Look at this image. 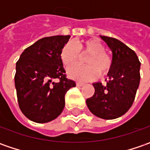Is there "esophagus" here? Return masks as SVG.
Here are the masks:
<instances>
[{
  "instance_id": "obj_1",
  "label": "esophagus",
  "mask_w": 150,
  "mask_h": 150,
  "mask_svg": "<svg viewBox=\"0 0 150 150\" xmlns=\"http://www.w3.org/2000/svg\"><path fill=\"white\" fill-rule=\"evenodd\" d=\"M76 84H77L78 87H83L84 85V83H79V82H77V83Z\"/></svg>"
}]
</instances>
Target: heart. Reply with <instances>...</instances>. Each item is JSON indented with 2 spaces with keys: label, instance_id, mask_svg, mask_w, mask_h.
I'll list each match as a JSON object with an SVG mask.
<instances>
[{
  "label": "heart",
  "instance_id": "b5f03b06",
  "mask_svg": "<svg viewBox=\"0 0 150 150\" xmlns=\"http://www.w3.org/2000/svg\"><path fill=\"white\" fill-rule=\"evenodd\" d=\"M104 46L97 39H88L75 45L67 42L61 52V60L66 67H71L77 63L82 56L88 57L85 59L88 66H73L68 69L67 75L72 79L85 82L96 78L100 72L105 74L112 65L110 56L104 52ZM80 53H79V52Z\"/></svg>",
  "mask_w": 150,
  "mask_h": 150
}]
</instances>
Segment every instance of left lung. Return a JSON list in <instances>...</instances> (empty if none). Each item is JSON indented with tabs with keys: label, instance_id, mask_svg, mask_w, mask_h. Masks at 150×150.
Masks as SVG:
<instances>
[{
	"label": "left lung",
	"instance_id": "left-lung-1",
	"mask_svg": "<svg viewBox=\"0 0 150 150\" xmlns=\"http://www.w3.org/2000/svg\"><path fill=\"white\" fill-rule=\"evenodd\" d=\"M112 52L107 85L93 83L94 94L86 100L90 112L103 119L119 118L129 109L140 81V62L132 49L118 39L100 36Z\"/></svg>",
	"mask_w": 150,
	"mask_h": 150
}]
</instances>
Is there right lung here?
Masks as SVG:
<instances>
[{"label":"right lung","mask_w":150,"mask_h":150,"mask_svg":"<svg viewBox=\"0 0 150 150\" xmlns=\"http://www.w3.org/2000/svg\"><path fill=\"white\" fill-rule=\"evenodd\" d=\"M70 36L38 40L24 50L16 66L15 87L21 111L35 123H48L60 115L65 94L76 86L67 79L61 52Z\"/></svg>","instance_id":"right-lung-1"}]
</instances>
